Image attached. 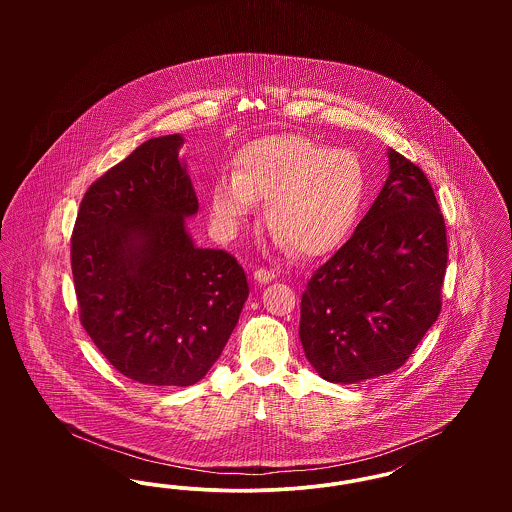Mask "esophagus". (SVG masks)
<instances>
[{"mask_svg": "<svg viewBox=\"0 0 512 512\" xmlns=\"http://www.w3.org/2000/svg\"><path fill=\"white\" fill-rule=\"evenodd\" d=\"M253 278H255L257 282H261V284H268V282H272V280L276 278V272L270 270V268H257V270L253 272Z\"/></svg>", "mask_w": 512, "mask_h": 512, "instance_id": "obj_1", "label": "esophagus"}]
</instances>
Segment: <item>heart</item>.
Wrapping results in <instances>:
<instances>
[{
  "mask_svg": "<svg viewBox=\"0 0 512 512\" xmlns=\"http://www.w3.org/2000/svg\"><path fill=\"white\" fill-rule=\"evenodd\" d=\"M365 190V167L353 151L284 134L247 144L236 171L213 182L209 205L220 232L234 236L257 209V199H268L274 245L317 257L345 240Z\"/></svg>",
  "mask_w": 512,
  "mask_h": 512,
  "instance_id": "obj_1",
  "label": "heart"
}]
</instances>
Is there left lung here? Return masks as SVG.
<instances>
[{"mask_svg":"<svg viewBox=\"0 0 512 512\" xmlns=\"http://www.w3.org/2000/svg\"><path fill=\"white\" fill-rule=\"evenodd\" d=\"M388 157L382 192L301 295L305 357L334 384L405 365L441 311L447 236L438 199L420 167L395 149Z\"/></svg>","mask_w":512,"mask_h":512,"instance_id":"8db88e82","label":"left lung"}]
</instances>
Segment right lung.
I'll return each mask as SVG.
<instances>
[{
  "label": "right lung",
  "instance_id": "right-lung-1",
  "mask_svg": "<svg viewBox=\"0 0 512 512\" xmlns=\"http://www.w3.org/2000/svg\"><path fill=\"white\" fill-rule=\"evenodd\" d=\"M182 144L178 134L151 138L99 176L71 238L84 330L126 378L157 388L209 372L249 295L242 265L195 247L186 230L199 203Z\"/></svg>",
  "mask_w": 512,
  "mask_h": 512
}]
</instances>
